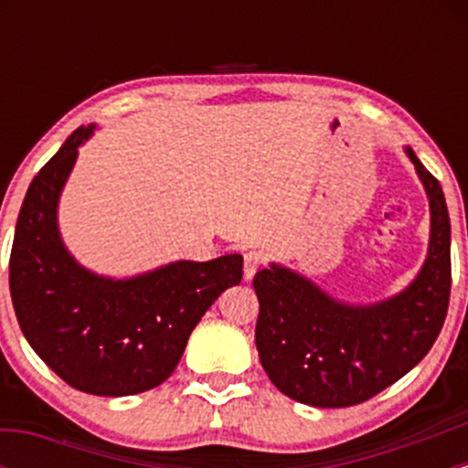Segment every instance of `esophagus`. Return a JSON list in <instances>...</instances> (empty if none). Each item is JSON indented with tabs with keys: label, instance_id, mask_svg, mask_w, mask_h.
Returning <instances> with one entry per match:
<instances>
[{
	"label": "esophagus",
	"instance_id": "obj_1",
	"mask_svg": "<svg viewBox=\"0 0 468 468\" xmlns=\"http://www.w3.org/2000/svg\"><path fill=\"white\" fill-rule=\"evenodd\" d=\"M264 260L266 257L261 250H246L244 252V277L246 279L255 277V272L264 266Z\"/></svg>",
	"mask_w": 468,
	"mask_h": 468
}]
</instances>
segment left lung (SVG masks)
Segmentation results:
<instances>
[{
    "label": "left lung",
    "instance_id": "obj_1",
    "mask_svg": "<svg viewBox=\"0 0 468 468\" xmlns=\"http://www.w3.org/2000/svg\"><path fill=\"white\" fill-rule=\"evenodd\" d=\"M431 207V239L420 275L405 292L376 305H346L288 268L252 279L260 316L255 343L268 378L313 407H350L402 378L431 350L451 294V222L440 182L411 149Z\"/></svg>",
    "mask_w": 468,
    "mask_h": 468
}]
</instances>
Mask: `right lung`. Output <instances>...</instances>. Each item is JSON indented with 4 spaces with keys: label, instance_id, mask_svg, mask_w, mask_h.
I'll return each mask as SVG.
<instances>
[{
    "label": "right lung",
    "instance_id": "obj_1",
    "mask_svg": "<svg viewBox=\"0 0 468 468\" xmlns=\"http://www.w3.org/2000/svg\"><path fill=\"white\" fill-rule=\"evenodd\" d=\"M92 132L69 133L30 182L10 250V297L30 347L58 378L85 394L132 396L169 378L202 314L241 282L244 260L176 261L121 282L80 268L58 238L57 202Z\"/></svg>",
    "mask_w": 468,
    "mask_h": 468
}]
</instances>
